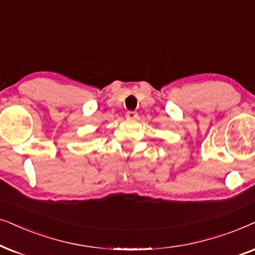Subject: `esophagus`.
I'll return each mask as SVG.
<instances>
[{"instance_id":"34e87169","label":"esophagus","mask_w":255,"mask_h":255,"mask_svg":"<svg viewBox=\"0 0 255 255\" xmlns=\"http://www.w3.org/2000/svg\"><path fill=\"white\" fill-rule=\"evenodd\" d=\"M137 117H138V115H137L136 112L129 111V112H127V113H126V118H127V120L134 121V120H136Z\"/></svg>"}]
</instances>
